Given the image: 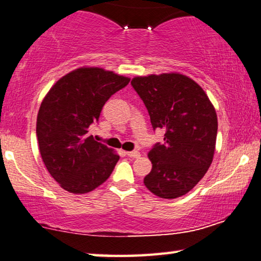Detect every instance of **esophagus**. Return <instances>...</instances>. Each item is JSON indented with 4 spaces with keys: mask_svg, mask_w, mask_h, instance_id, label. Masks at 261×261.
<instances>
[{
    "mask_svg": "<svg viewBox=\"0 0 261 261\" xmlns=\"http://www.w3.org/2000/svg\"><path fill=\"white\" fill-rule=\"evenodd\" d=\"M126 155L130 156V158H139L140 152H138V151H130V152H126Z\"/></svg>",
    "mask_w": 261,
    "mask_h": 261,
    "instance_id": "1",
    "label": "esophagus"
}]
</instances>
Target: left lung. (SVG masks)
Returning <instances> with one entry per match:
<instances>
[{"label": "left lung", "mask_w": 261, "mask_h": 261, "mask_svg": "<svg viewBox=\"0 0 261 261\" xmlns=\"http://www.w3.org/2000/svg\"><path fill=\"white\" fill-rule=\"evenodd\" d=\"M131 85L150 114L153 129H164V144L148 152L152 169L144 185L161 198L190 192L213 163L217 115L193 79L171 72L135 76Z\"/></svg>", "instance_id": "8db88e82"}]
</instances>
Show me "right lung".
<instances>
[{"label":"right lung","mask_w":261,"mask_h":261,"mask_svg":"<svg viewBox=\"0 0 261 261\" xmlns=\"http://www.w3.org/2000/svg\"><path fill=\"white\" fill-rule=\"evenodd\" d=\"M130 77L100 67H79L60 77L41 101L37 138L44 165L60 187L86 194L110 176L119 155L88 135L111 95Z\"/></svg>","instance_id":"obj_1"}]
</instances>
